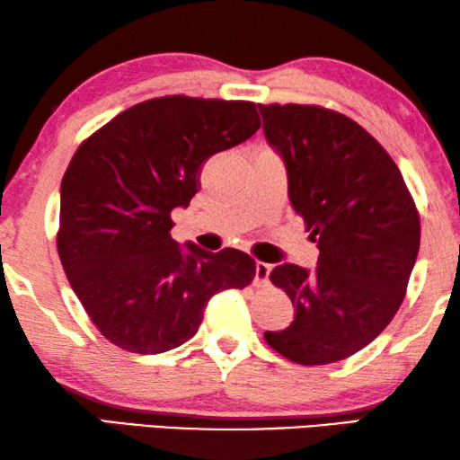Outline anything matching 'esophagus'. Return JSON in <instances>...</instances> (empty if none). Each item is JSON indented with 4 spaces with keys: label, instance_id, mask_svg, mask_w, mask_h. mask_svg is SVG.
<instances>
[{
    "label": "esophagus",
    "instance_id": "1",
    "mask_svg": "<svg viewBox=\"0 0 460 460\" xmlns=\"http://www.w3.org/2000/svg\"><path fill=\"white\" fill-rule=\"evenodd\" d=\"M269 275H270V265H267V262H257V267H254V285H259V288L267 285Z\"/></svg>",
    "mask_w": 460,
    "mask_h": 460
}]
</instances>
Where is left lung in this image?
<instances>
[{
	"label": "left lung",
	"instance_id": "left-lung-1",
	"mask_svg": "<svg viewBox=\"0 0 460 460\" xmlns=\"http://www.w3.org/2000/svg\"><path fill=\"white\" fill-rule=\"evenodd\" d=\"M259 111L288 171L291 208L320 251L312 270L291 262L270 270L296 318L265 341L293 363H336L373 342L400 310L420 217L397 164L350 118L297 103Z\"/></svg>",
	"mask_w": 460,
	"mask_h": 460
}]
</instances>
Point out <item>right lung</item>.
<instances>
[{"instance_id": "add662e5", "label": "right lung", "mask_w": 460, "mask_h": 460, "mask_svg": "<svg viewBox=\"0 0 460 460\" xmlns=\"http://www.w3.org/2000/svg\"><path fill=\"white\" fill-rule=\"evenodd\" d=\"M261 128L251 102L169 95L122 111L77 148L60 183L58 257L110 342L159 355L198 332L217 291L254 277L246 252L171 238L209 156Z\"/></svg>"}]
</instances>
